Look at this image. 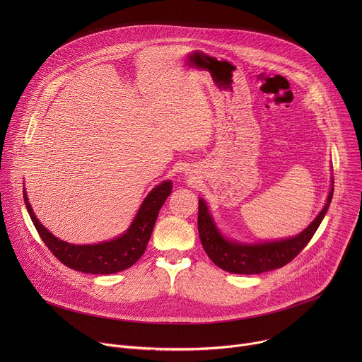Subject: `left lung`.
Returning a JSON list of instances; mask_svg holds the SVG:
<instances>
[{"label": "left lung", "mask_w": 362, "mask_h": 362, "mask_svg": "<svg viewBox=\"0 0 362 362\" xmlns=\"http://www.w3.org/2000/svg\"><path fill=\"white\" fill-rule=\"evenodd\" d=\"M332 193L334 187H331L327 203L320 215L295 238L250 245L232 242L223 238L208 211V206L203 199H199L197 229L202 246L216 267L230 274L252 275L282 268L296 257L313 239L329 208Z\"/></svg>", "instance_id": "8db88e82"}]
</instances>
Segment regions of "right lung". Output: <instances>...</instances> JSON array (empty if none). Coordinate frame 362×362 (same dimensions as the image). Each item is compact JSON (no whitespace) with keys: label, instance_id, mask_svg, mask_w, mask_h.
<instances>
[{"label":"right lung","instance_id":"obj_1","mask_svg":"<svg viewBox=\"0 0 362 362\" xmlns=\"http://www.w3.org/2000/svg\"><path fill=\"white\" fill-rule=\"evenodd\" d=\"M170 193V180L158 185L143 200L134 221L122 236L95 245H71L60 240L38 222L31 209L25 190L24 202L40 238L62 264L84 274L109 275L124 271L140 259L151 236L159 211Z\"/></svg>","mask_w":362,"mask_h":362}]
</instances>
